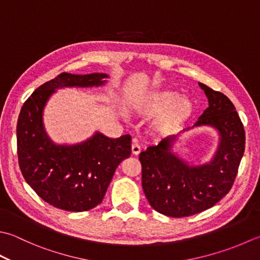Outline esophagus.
I'll use <instances>...</instances> for the list:
<instances>
[{
	"instance_id": "esophagus-1",
	"label": "esophagus",
	"mask_w": 260,
	"mask_h": 260,
	"mask_svg": "<svg viewBox=\"0 0 260 260\" xmlns=\"http://www.w3.org/2000/svg\"><path fill=\"white\" fill-rule=\"evenodd\" d=\"M140 152H141L140 144L134 142V143L132 144V153H133L134 155H137V154H140Z\"/></svg>"
}]
</instances>
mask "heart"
Segmentation results:
<instances>
[{
	"label": "heart",
	"mask_w": 260,
	"mask_h": 260,
	"mask_svg": "<svg viewBox=\"0 0 260 260\" xmlns=\"http://www.w3.org/2000/svg\"><path fill=\"white\" fill-rule=\"evenodd\" d=\"M135 108L137 113L154 117L159 116L155 127L162 133L177 131L195 111V105L190 99L180 98L176 91H155L139 99Z\"/></svg>",
	"instance_id": "1"
}]
</instances>
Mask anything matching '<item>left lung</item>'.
<instances>
[{"label": "left lung", "mask_w": 260, "mask_h": 260, "mask_svg": "<svg viewBox=\"0 0 260 260\" xmlns=\"http://www.w3.org/2000/svg\"><path fill=\"white\" fill-rule=\"evenodd\" d=\"M200 86L210 106L195 125L213 126L221 136L211 164L190 167L180 160L170 151L177 136L140 154L144 194L150 205L167 216H190L215 205L232 188L245 152V128L235 106L220 91Z\"/></svg>", "instance_id": "1"}]
</instances>
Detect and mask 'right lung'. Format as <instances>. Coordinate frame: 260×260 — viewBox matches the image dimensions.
<instances>
[{
    "label": "right lung",
    "instance_id": "obj_1",
    "mask_svg": "<svg viewBox=\"0 0 260 260\" xmlns=\"http://www.w3.org/2000/svg\"><path fill=\"white\" fill-rule=\"evenodd\" d=\"M104 73L63 72L40 85L24 101L17 125V152L24 180L56 208L83 212L99 205L116 168L131 155V136L109 139L96 133L84 143L55 145L46 135L43 110L55 89L104 84Z\"/></svg>",
    "mask_w": 260,
    "mask_h": 260
}]
</instances>
